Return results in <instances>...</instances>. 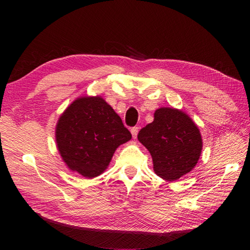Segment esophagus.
Instances as JSON below:
<instances>
[{
  "label": "esophagus",
  "mask_w": 250,
  "mask_h": 250,
  "mask_svg": "<svg viewBox=\"0 0 250 250\" xmlns=\"http://www.w3.org/2000/svg\"><path fill=\"white\" fill-rule=\"evenodd\" d=\"M139 132V126H133V128H131V133H132V137L135 139L138 135Z\"/></svg>",
  "instance_id": "34e87169"
}]
</instances>
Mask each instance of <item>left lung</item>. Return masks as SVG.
Returning <instances> with one entry per match:
<instances>
[{
    "label": "left lung",
    "instance_id": "8db88e82",
    "mask_svg": "<svg viewBox=\"0 0 250 250\" xmlns=\"http://www.w3.org/2000/svg\"><path fill=\"white\" fill-rule=\"evenodd\" d=\"M138 139L152 155L154 172L175 181L196 166L202 152L200 130L191 118L172 108H160L154 120L140 130Z\"/></svg>",
    "mask_w": 250,
    "mask_h": 250
}]
</instances>
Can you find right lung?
<instances>
[{
    "label": "right lung",
    "instance_id": "obj_1",
    "mask_svg": "<svg viewBox=\"0 0 250 250\" xmlns=\"http://www.w3.org/2000/svg\"><path fill=\"white\" fill-rule=\"evenodd\" d=\"M131 137L121 118L100 97L75 100L56 126L62 160L70 170L89 179L107 168L117 147Z\"/></svg>",
    "mask_w": 250,
    "mask_h": 250
}]
</instances>
